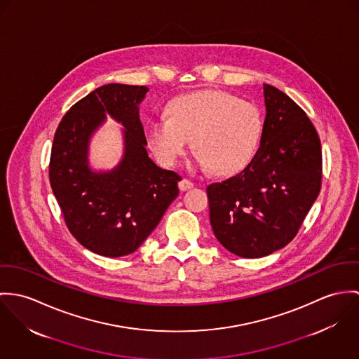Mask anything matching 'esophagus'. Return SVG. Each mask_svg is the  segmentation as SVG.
<instances>
[{"instance_id":"34e87169","label":"esophagus","mask_w":359,"mask_h":359,"mask_svg":"<svg viewBox=\"0 0 359 359\" xmlns=\"http://www.w3.org/2000/svg\"><path fill=\"white\" fill-rule=\"evenodd\" d=\"M194 187V183L191 182V180H189V179H182L180 182H179V189L182 190V191H186V190H190V189H193Z\"/></svg>"}]
</instances>
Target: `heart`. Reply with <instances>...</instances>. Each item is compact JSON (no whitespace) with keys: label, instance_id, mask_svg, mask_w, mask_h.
<instances>
[{"label":"heart","instance_id":"heart-1","mask_svg":"<svg viewBox=\"0 0 359 359\" xmlns=\"http://www.w3.org/2000/svg\"><path fill=\"white\" fill-rule=\"evenodd\" d=\"M263 132L259 107L224 90H199L169 102L166 118L150 120L146 137L163 165H175L191 139L197 162L212 173H238L256 154Z\"/></svg>","mask_w":359,"mask_h":359}]
</instances>
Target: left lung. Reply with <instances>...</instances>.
Masks as SVG:
<instances>
[{"label": "left lung", "mask_w": 359, "mask_h": 359, "mask_svg": "<svg viewBox=\"0 0 359 359\" xmlns=\"http://www.w3.org/2000/svg\"><path fill=\"white\" fill-rule=\"evenodd\" d=\"M263 89L267 114L257 153L236 176L206 189L215 237L246 259L271 255L294 238L322 183L313 122L276 86Z\"/></svg>", "instance_id": "8db88e82"}]
</instances>
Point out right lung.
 <instances>
[{"mask_svg": "<svg viewBox=\"0 0 359 359\" xmlns=\"http://www.w3.org/2000/svg\"><path fill=\"white\" fill-rule=\"evenodd\" d=\"M147 90L103 85L72 106L53 137L49 182L65 223L82 246L106 257L133 253L179 194L180 175L161 169L146 150L137 106ZM106 114L126 126V153L117 168L96 174L87 166V142Z\"/></svg>", "mask_w": 359, "mask_h": 359, "instance_id": "add662e5", "label": "right lung"}]
</instances>
